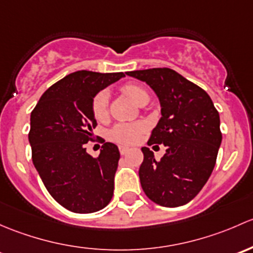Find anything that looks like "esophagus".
I'll use <instances>...</instances> for the list:
<instances>
[{
    "mask_svg": "<svg viewBox=\"0 0 253 253\" xmlns=\"http://www.w3.org/2000/svg\"><path fill=\"white\" fill-rule=\"evenodd\" d=\"M129 151H130V148L126 147V146H121V147H119V152H121V155H123V156L126 155Z\"/></svg>",
    "mask_w": 253,
    "mask_h": 253,
    "instance_id": "34e87169",
    "label": "esophagus"
}]
</instances>
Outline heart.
<instances>
[{"label": "heart", "mask_w": 253, "mask_h": 253, "mask_svg": "<svg viewBox=\"0 0 253 253\" xmlns=\"http://www.w3.org/2000/svg\"><path fill=\"white\" fill-rule=\"evenodd\" d=\"M124 92L131 98L134 103H139L144 98L148 97L147 91L144 87L135 84H129L124 86ZM108 98L109 95L107 91H100L97 95L93 97L91 103V111L93 117L97 121H105L108 116ZM144 131V126L141 123H119L113 126V129L109 132V136L112 140L123 145L135 144L141 136Z\"/></svg>", "instance_id": "1"}]
</instances>
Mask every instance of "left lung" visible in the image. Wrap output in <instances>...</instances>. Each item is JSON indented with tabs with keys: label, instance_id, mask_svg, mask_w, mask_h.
<instances>
[{
	"label": "left lung",
	"instance_id": "obj_1",
	"mask_svg": "<svg viewBox=\"0 0 253 253\" xmlns=\"http://www.w3.org/2000/svg\"><path fill=\"white\" fill-rule=\"evenodd\" d=\"M126 75L155 91L162 114L147 144H163L167 150L156 161L150 148H141L142 190L163 207L186 205L201 191L215 166L222 144L219 113L205 90L175 70L152 68Z\"/></svg>",
	"mask_w": 253,
	"mask_h": 253
}]
</instances>
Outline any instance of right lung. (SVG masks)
I'll use <instances>...</instances> for the list:
<instances>
[{"mask_svg": "<svg viewBox=\"0 0 253 253\" xmlns=\"http://www.w3.org/2000/svg\"><path fill=\"white\" fill-rule=\"evenodd\" d=\"M123 73L78 70L43 92L31 112L33 163L51 196L74 213L102 210L113 196L118 147L105 142L97 158L84 147L97 126L91 103Z\"/></svg>", "mask_w": 253, "mask_h": 253, "instance_id": "right-lung-1", "label": "right lung"}]
</instances>
